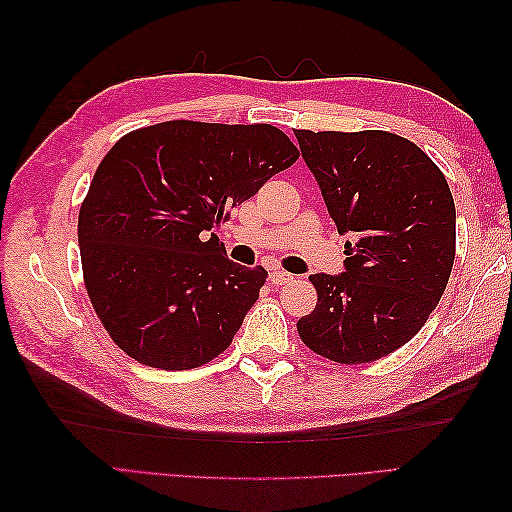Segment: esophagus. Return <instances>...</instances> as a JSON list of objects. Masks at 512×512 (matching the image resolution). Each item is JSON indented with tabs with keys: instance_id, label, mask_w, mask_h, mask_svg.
I'll list each match as a JSON object with an SVG mask.
<instances>
[{
	"instance_id": "esophagus-1",
	"label": "esophagus",
	"mask_w": 512,
	"mask_h": 512,
	"mask_svg": "<svg viewBox=\"0 0 512 512\" xmlns=\"http://www.w3.org/2000/svg\"><path fill=\"white\" fill-rule=\"evenodd\" d=\"M295 279L292 277L290 273H286V270H279V268H275L273 273H270V281H273V284H277V286H284V284H290V281Z\"/></svg>"
}]
</instances>
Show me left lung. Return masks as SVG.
Wrapping results in <instances>:
<instances>
[{"mask_svg": "<svg viewBox=\"0 0 512 512\" xmlns=\"http://www.w3.org/2000/svg\"><path fill=\"white\" fill-rule=\"evenodd\" d=\"M301 156L345 242V273L310 275L317 308L301 341L334 363L378 361L411 341L436 310L455 259L447 178L411 140L297 129Z\"/></svg>", "mask_w": 512, "mask_h": 512, "instance_id": "left-lung-1", "label": "left lung"}]
</instances>
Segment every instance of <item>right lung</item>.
<instances>
[{
    "label": "right lung",
    "instance_id": "add662e5",
    "mask_svg": "<svg viewBox=\"0 0 512 512\" xmlns=\"http://www.w3.org/2000/svg\"><path fill=\"white\" fill-rule=\"evenodd\" d=\"M273 125L167 121L107 151L79 213L83 279L125 354L160 369L220 356L268 277L226 257L213 228L288 169Z\"/></svg>",
    "mask_w": 512,
    "mask_h": 512
}]
</instances>
